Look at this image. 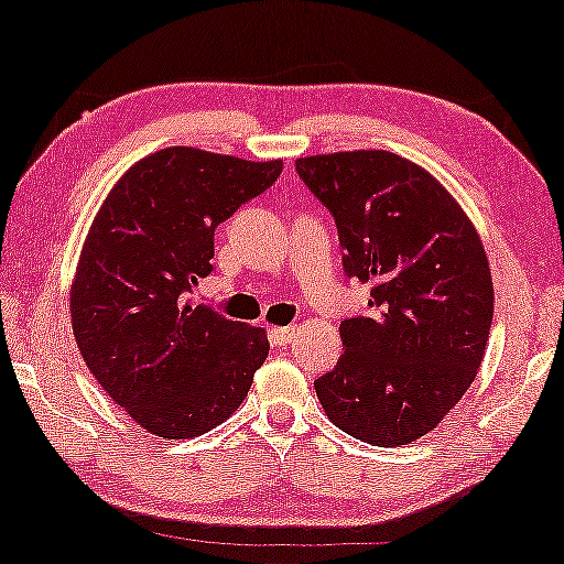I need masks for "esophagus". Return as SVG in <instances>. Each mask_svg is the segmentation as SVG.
I'll return each mask as SVG.
<instances>
[{
	"mask_svg": "<svg viewBox=\"0 0 564 564\" xmlns=\"http://www.w3.org/2000/svg\"><path fill=\"white\" fill-rule=\"evenodd\" d=\"M294 332H297V327H272V339L274 345H288L290 339L294 337Z\"/></svg>",
	"mask_w": 564,
	"mask_h": 564,
	"instance_id": "34e87169",
	"label": "esophagus"
}]
</instances>
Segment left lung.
<instances>
[{
  "label": "left lung",
  "instance_id": "8db88e82",
  "mask_svg": "<svg viewBox=\"0 0 564 564\" xmlns=\"http://www.w3.org/2000/svg\"><path fill=\"white\" fill-rule=\"evenodd\" d=\"M297 174L335 217L345 274L369 312L339 325L345 355L315 380L327 417L369 445L435 430L482 365L495 292L482 239L420 164L384 150L302 156Z\"/></svg>",
  "mask_w": 564,
  "mask_h": 564
}]
</instances>
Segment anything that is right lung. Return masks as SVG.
<instances>
[{"mask_svg": "<svg viewBox=\"0 0 564 564\" xmlns=\"http://www.w3.org/2000/svg\"><path fill=\"white\" fill-rule=\"evenodd\" d=\"M282 174L167 147L132 164L101 202L69 292L89 372L156 437L205 435L232 414L270 352L262 327L192 302L215 257V229Z\"/></svg>", "mask_w": 564, "mask_h": 564, "instance_id": "obj_1", "label": "right lung"}]
</instances>
